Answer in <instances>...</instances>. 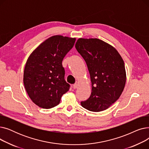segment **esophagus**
<instances>
[{
    "label": "esophagus",
    "instance_id": "obj_1",
    "mask_svg": "<svg viewBox=\"0 0 149 149\" xmlns=\"http://www.w3.org/2000/svg\"><path fill=\"white\" fill-rule=\"evenodd\" d=\"M78 86H79V84H78V83H75V84L73 85L74 89H77V88H78Z\"/></svg>",
    "mask_w": 149,
    "mask_h": 149
}]
</instances>
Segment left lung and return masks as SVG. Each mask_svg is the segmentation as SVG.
I'll return each mask as SVG.
<instances>
[{"mask_svg": "<svg viewBox=\"0 0 149 149\" xmlns=\"http://www.w3.org/2000/svg\"><path fill=\"white\" fill-rule=\"evenodd\" d=\"M75 46L86 63L92 83L91 96L81 105L92 112L104 111L124 90L126 81L124 61L114 47L98 38H80Z\"/></svg>", "mask_w": 149, "mask_h": 149, "instance_id": "8db88e82", "label": "left lung"}]
</instances>
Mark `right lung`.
<instances>
[{"mask_svg":"<svg viewBox=\"0 0 149 149\" xmlns=\"http://www.w3.org/2000/svg\"><path fill=\"white\" fill-rule=\"evenodd\" d=\"M75 38L60 35L42 43L28 57L23 74L25 88L33 102L40 107L58 105L62 95L69 90L65 80L62 61L72 48Z\"/></svg>","mask_w":149,"mask_h":149,"instance_id":"right-lung-1","label":"right lung"}]
</instances>
